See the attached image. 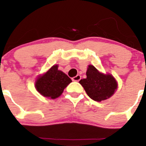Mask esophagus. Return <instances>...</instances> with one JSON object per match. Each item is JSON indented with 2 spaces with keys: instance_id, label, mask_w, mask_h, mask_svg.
<instances>
[{
  "instance_id": "1",
  "label": "esophagus",
  "mask_w": 146,
  "mask_h": 146,
  "mask_svg": "<svg viewBox=\"0 0 146 146\" xmlns=\"http://www.w3.org/2000/svg\"><path fill=\"white\" fill-rule=\"evenodd\" d=\"M80 79H81V76H80V75H77V76L73 78V81L78 82Z\"/></svg>"
}]
</instances>
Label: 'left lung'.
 I'll return each mask as SVG.
<instances>
[{
    "label": "left lung",
    "instance_id": "left-lung-1",
    "mask_svg": "<svg viewBox=\"0 0 146 146\" xmlns=\"http://www.w3.org/2000/svg\"><path fill=\"white\" fill-rule=\"evenodd\" d=\"M87 78L79 81L88 96L95 101L101 102L108 99L117 88V82L111 75H104L93 66H88Z\"/></svg>",
    "mask_w": 146,
    "mask_h": 146
}]
</instances>
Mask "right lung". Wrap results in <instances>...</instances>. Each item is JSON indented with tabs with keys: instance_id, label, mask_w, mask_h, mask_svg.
Wrapping results in <instances>:
<instances>
[{
	"instance_id": "1",
	"label": "right lung",
	"mask_w": 146,
	"mask_h": 146,
	"mask_svg": "<svg viewBox=\"0 0 146 146\" xmlns=\"http://www.w3.org/2000/svg\"><path fill=\"white\" fill-rule=\"evenodd\" d=\"M71 82V79L67 75L58 70V65H55L43 76L38 78L35 87L43 96L55 99L63 93L64 90Z\"/></svg>"
}]
</instances>
